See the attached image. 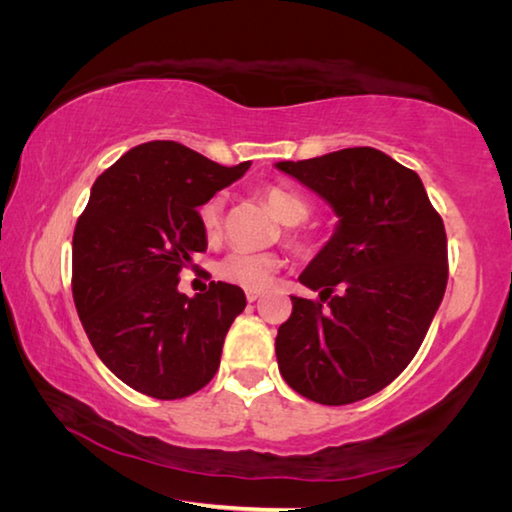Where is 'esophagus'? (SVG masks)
<instances>
[{"mask_svg":"<svg viewBox=\"0 0 512 512\" xmlns=\"http://www.w3.org/2000/svg\"><path fill=\"white\" fill-rule=\"evenodd\" d=\"M259 296H262V291H259V289H246V300L248 302H255Z\"/></svg>","mask_w":512,"mask_h":512,"instance_id":"1","label":"esophagus"}]
</instances>
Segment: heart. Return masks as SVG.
Segmentation results:
<instances>
[{"mask_svg": "<svg viewBox=\"0 0 512 512\" xmlns=\"http://www.w3.org/2000/svg\"><path fill=\"white\" fill-rule=\"evenodd\" d=\"M264 201L271 207V212L287 225H296L307 221L311 216V203L305 196L293 192V189L268 185L264 192ZM198 221L207 239H216L223 225V198L212 196L201 205L198 210ZM289 246L298 253H311L316 246V239L307 235V232H289L287 235ZM280 268V257L273 253H246V250H232L225 255L219 266H216V275L221 280L237 284L244 289H264L271 282L273 273Z\"/></svg>", "mask_w": 512, "mask_h": 512, "instance_id": "1", "label": "heart"}]
</instances>
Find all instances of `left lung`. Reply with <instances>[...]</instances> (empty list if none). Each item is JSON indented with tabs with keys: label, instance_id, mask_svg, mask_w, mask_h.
<instances>
[{
	"label": "left lung",
	"instance_id": "8db88e82",
	"mask_svg": "<svg viewBox=\"0 0 512 512\" xmlns=\"http://www.w3.org/2000/svg\"><path fill=\"white\" fill-rule=\"evenodd\" d=\"M334 207L339 225L302 271L320 300L291 296L277 366L293 391L341 406L409 366L447 287V235L420 176L370 146L277 162Z\"/></svg>",
	"mask_w": 512,
	"mask_h": 512
}]
</instances>
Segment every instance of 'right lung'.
<instances>
[{
	"label": "right lung",
	"mask_w": 512,
	"mask_h": 512,
	"mask_svg": "<svg viewBox=\"0 0 512 512\" xmlns=\"http://www.w3.org/2000/svg\"><path fill=\"white\" fill-rule=\"evenodd\" d=\"M248 167L155 140L121 155L92 185L72 241L74 305L94 352L135 391L180 400L219 370L244 291L210 282L187 298L178 275L207 248L198 207Z\"/></svg>",
	"instance_id": "right-lung-1"
}]
</instances>
